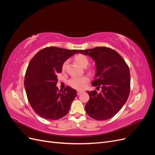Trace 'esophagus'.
I'll return each instance as SVG.
<instances>
[{
  "label": "esophagus",
  "mask_w": 155,
  "mask_h": 155,
  "mask_svg": "<svg viewBox=\"0 0 155 155\" xmlns=\"http://www.w3.org/2000/svg\"><path fill=\"white\" fill-rule=\"evenodd\" d=\"M83 91H77V94H78V95H80V94H81V93H83Z\"/></svg>",
  "instance_id": "esophagus-1"
}]
</instances>
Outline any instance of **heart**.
<instances>
[{"instance_id": "b5f03b06", "label": "heart", "mask_w": 155, "mask_h": 155, "mask_svg": "<svg viewBox=\"0 0 155 155\" xmlns=\"http://www.w3.org/2000/svg\"><path fill=\"white\" fill-rule=\"evenodd\" d=\"M74 59L76 61V63L82 67H86L89 63V61L87 56L83 54H78L76 55L74 58ZM67 64L68 61H65L62 65L63 71H64V70H66ZM88 81L89 78L85 76L81 77H73L69 79L68 81V84L70 87H72L74 88L82 89L84 88V87L85 86V85Z\"/></svg>"}]
</instances>
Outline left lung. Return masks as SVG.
<instances>
[{"instance_id": "obj_1", "label": "left lung", "mask_w": 155, "mask_h": 155, "mask_svg": "<svg viewBox=\"0 0 155 155\" xmlns=\"http://www.w3.org/2000/svg\"><path fill=\"white\" fill-rule=\"evenodd\" d=\"M78 53L88 55L94 60L95 79L92 85L101 88L87 91L90 99L85 105L87 114L96 120H106L115 116L125 104L130 93L128 65L114 50L101 46L79 50Z\"/></svg>"}]
</instances>
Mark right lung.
Returning <instances> with one entry per match:
<instances>
[{
	"label": "right lung",
	"mask_w": 155,
	"mask_h": 155,
	"mask_svg": "<svg viewBox=\"0 0 155 155\" xmlns=\"http://www.w3.org/2000/svg\"><path fill=\"white\" fill-rule=\"evenodd\" d=\"M78 51L50 46L39 51L30 61L25 87L31 107L41 118L56 120L68 114L77 92L68 86L59 91L57 74L62 72L65 61Z\"/></svg>",
	"instance_id": "right-lung-1"
}]
</instances>
